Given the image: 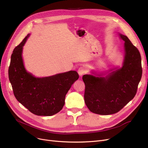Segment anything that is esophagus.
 Returning a JSON list of instances; mask_svg holds the SVG:
<instances>
[{
    "label": "esophagus",
    "mask_w": 148,
    "mask_h": 148,
    "mask_svg": "<svg viewBox=\"0 0 148 148\" xmlns=\"http://www.w3.org/2000/svg\"><path fill=\"white\" fill-rule=\"evenodd\" d=\"M85 69L84 67H80L78 69V73L80 77H82L83 74L85 73Z\"/></svg>",
    "instance_id": "obj_1"
}]
</instances>
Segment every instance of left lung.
Instances as JSON below:
<instances>
[{
	"label": "left lung",
	"instance_id": "obj_1",
	"mask_svg": "<svg viewBox=\"0 0 148 148\" xmlns=\"http://www.w3.org/2000/svg\"><path fill=\"white\" fill-rule=\"evenodd\" d=\"M125 42L121 66L83 75L84 99L89 111L100 115L118 112L136 95L142 78V59L138 49L127 36L119 33Z\"/></svg>",
	"mask_w": 148,
	"mask_h": 148
}]
</instances>
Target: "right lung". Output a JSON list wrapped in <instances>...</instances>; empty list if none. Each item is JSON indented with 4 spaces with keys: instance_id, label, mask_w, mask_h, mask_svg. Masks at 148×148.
Listing matches in <instances>:
<instances>
[{
    "instance_id": "1",
    "label": "right lung",
    "mask_w": 148,
    "mask_h": 148,
    "mask_svg": "<svg viewBox=\"0 0 148 148\" xmlns=\"http://www.w3.org/2000/svg\"><path fill=\"white\" fill-rule=\"evenodd\" d=\"M30 34L16 47L11 57L9 80L18 102L33 114L51 116L62 110L65 96L79 77L75 71L37 77L28 72L22 57L23 46Z\"/></svg>"
}]
</instances>
